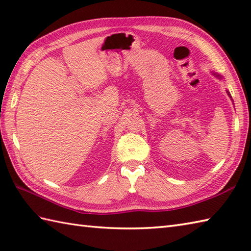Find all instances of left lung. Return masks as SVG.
<instances>
[{
	"instance_id": "obj_1",
	"label": "left lung",
	"mask_w": 251,
	"mask_h": 251,
	"mask_svg": "<svg viewBox=\"0 0 251 251\" xmlns=\"http://www.w3.org/2000/svg\"><path fill=\"white\" fill-rule=\"evenodd\" d=\"M214 74H215V73H214ZM215 75H216V76H218V77H221V76L219 75V74H215ZM227 95L230 96V97H231V95H230V93H228V92H227ZM231 98H232V97H231Z\"/></svg>"
}]
</instances>
